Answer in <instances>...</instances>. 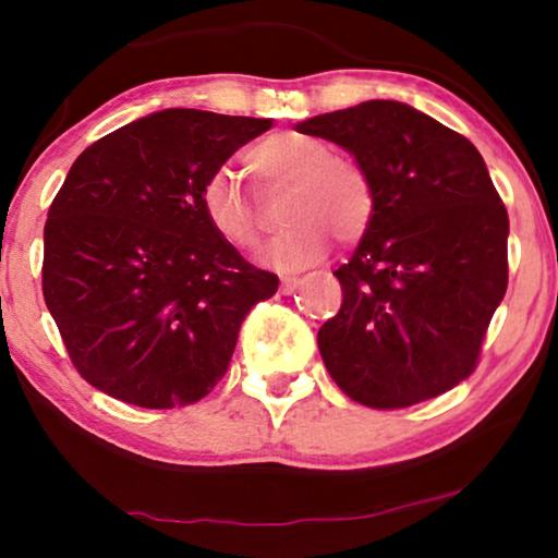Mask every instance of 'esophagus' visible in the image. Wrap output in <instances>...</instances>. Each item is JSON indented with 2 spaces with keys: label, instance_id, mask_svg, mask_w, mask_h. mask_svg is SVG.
<instances>
[{
  "label": "esophagus",
  "instance_id": "esophagus-1",
  "mask_svg": "<svg viewBox=\"0 0 558 558\" xmlns=\"http://www.w3.org/2000/svg\"><path fill=\"white\" fill-rule=\"evenodd\" d=\"M302 284V279H296V277H287V279H281V292L284 294H292L296 287Z\"/></svg>",
  "mask_w": 558,
  "mask_h": 558
}]
</instances>
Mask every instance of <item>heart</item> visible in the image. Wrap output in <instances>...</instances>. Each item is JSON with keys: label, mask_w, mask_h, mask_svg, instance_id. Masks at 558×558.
<instances>
[{"label": "heart", "mask_w": 558, "mask_h": 558, "mask_svg": "<svg viewBox=\"0 0 558 558\" xmlns=\"http://www.w3.org/2000/svg\"><path fill=\"white\" fill-rule=\"evenodd\" d=\"M246 167L264 193H284L287 223L274 241L269 262L279 269H302L325 251L328 233L353 243L368 231L376 213L371 174L353 157L332 155L330 144L300 132L264 136L246 151ZM201 208L208 226L235 248L254 251L264 241V216L233 172L205 180Z\"/></svg>", "instance_id": "heart-1"}]
</instances>
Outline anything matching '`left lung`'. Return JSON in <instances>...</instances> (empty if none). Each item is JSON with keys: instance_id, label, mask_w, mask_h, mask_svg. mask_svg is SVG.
I'll use <instances>...</instances> for the list:
<instances>
[{"instance_id": "1", "label": "left lung", "mask_w": 558, "mask_h": 558, "mask_svg": "<svg viewBox=\"0 0 558 558\" xmlns=\"http://www.w3.org/2000/svg\"><path fill=\"white\" fill-rule=\"evenodd\" d=\"M296 132L340 144L371 174L376 213L335 277L325 368L368 409H407L477 368L508 289V210L468 136L399 101L319 113Z\"/></svg>"}]
</instances>
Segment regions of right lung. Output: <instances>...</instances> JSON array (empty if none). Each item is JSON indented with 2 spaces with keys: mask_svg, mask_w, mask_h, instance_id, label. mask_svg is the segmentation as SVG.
<instances>
[{
  "mask_svg": "<svg viewBox=\"0 0 558 558\" xmlns=\"http://www.w3.org/2000/svg\"><path fill=\"white\" fill-rule=\"evenodd\" d=\"M271 119L165 109L83 149L45 220L43 294L75 371L142 409L201 401L277 294L208 226L201 190Z\"/></svg>",
  "mask_w": 558,
  "mask_h": 558,
  "instance_id": "right-lung-1",
  "label": "right lung"
}]
</instances>
